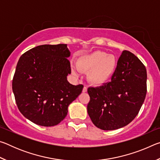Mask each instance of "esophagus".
I'll return each instance as SVG.
<instances>
[{
  "instance_id": "obj_1",
  "label": "esophagus",
  "mask_w": 160,
  "mask_h": 160,
  "mask_svg": "<svg viewBox=\"0 0 160 160\" xmlns=\"http://www.w3.org/2000/svg\"><path fill=\"white\" fill-rule=\"evenodd\" d=\"M87 91H88V88H87L86 86H85L82 89V92H86Z\"/></svg>"
}]
</instances>
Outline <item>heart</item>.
I'll return each instance as SVG.
<instances>
[{"label":"heart","mask_w":160,"mask_h":160,"mask_svg":"<svg viewBox=\"0 0 160 160\" xmlns=\"http://www.w3.org/2000/svg\"><path fill=\"white\" fill-rule=\"evenodd\" d=\"M76 67H72V72L78 75L80 72H88V79L93 85H100L112 78L117 67V59L112 54L95 51L80 56L76 61Z\"/></svg>","instance_id":"b5f03b06"}]
</instances>
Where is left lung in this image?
<instances>
[{"mask_svg":"<svg viewBox=\"0 0 160 160\" xmlns=\"http://www.w3.org/2000/svg\"><path fill=\"white\" fill-rule=\"evenodd\" d=\"M88 113L94 126L112 131L128 125L135 118L147 93V71L139 58L123 51L109 82L89 88Z\"/></svg>","mask_w":160,"mask_h":160,"instance_id":"8db88e82","label":"left lung"}]
</instances>
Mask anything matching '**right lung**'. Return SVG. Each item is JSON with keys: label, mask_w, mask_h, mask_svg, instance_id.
<instances>
[{"label": "right lung", "mask_w": 160, "mask_h": 160, "mask_svg": "<svg viewBox=\"0 0 160 160\" xmlns=\"http://www.w3.org/2000/svg\"><path fill=\"white\" fill-rule=\"evenodd\" d=\"M67 44H44L20 56L12 79V91L22 114L42 126H53L66 118L68 107L83 85L67 80L71 73Z\"/></svg>", "instance_id": "1"}]
</instances>
